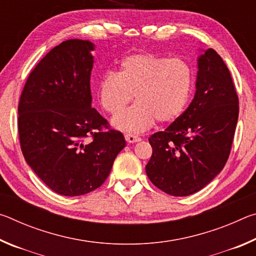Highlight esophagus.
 <instances>
[{
  "label": "esophagus",
  "instance_id": "esophagus-1",
  "mask_svg": "<svg viewBox=\"0 0 256 256\" xmlns=\"http://www.w3.org/2000/svg\"><path fill=\"white\" fill-rule=\"evenodd\" d=\"M124 136H125V140H126L128 144H134V142L141 141V138L138 136H134V134L126 133Z\"/></svg>",
  "mask_w": 256,
  "mask_h": 256
}]
</instances>
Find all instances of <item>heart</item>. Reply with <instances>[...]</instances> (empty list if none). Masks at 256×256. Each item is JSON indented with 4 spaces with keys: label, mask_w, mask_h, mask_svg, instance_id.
Segmentation results:
<instances>
[{
    "label": "heart",
    "mask_w": 256,
    "mask_h": 256,
    "mask_svg": "<svg viewBox=\"0 0 256 256\" xmlns=\"http://www.w3.org/2000/svg\"><path fill=\"white\" fill-rule=\"evenodd\" d=\"M192 86V68L184 60L134 53L122 60L118 73L104 74L98 97L104 110L118 114L134 94L136 105L116 115L112 124L122 131L136 133L156 120L160 124L175 122L188 105Z\"/></svg>",
    "instance_id": "obj_1"
}]
</instances>
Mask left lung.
Instances as JSON below:
<instances>
[{
	"label": "left lung",
	"instance_id": "1",
	"mask_svg": "<svg viewBox=\"0 0 256 256\" xmlns=\"http://www.w3.org/2000/svg\"><path fill=\"white\" fill-rule=\"evenodd\" d=\"M198 68L196 92L188 110L164 131L149 138L152 156L146 175L174 196L198 192L222 170L240 112L235 84L220 55L206 50Z\"/></svg>",
	"mask_w": 256,
	"mask_h": 256
}]
</instances>
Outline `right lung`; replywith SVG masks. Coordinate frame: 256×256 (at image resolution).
<instances>
[{
	"mask_svg": "<svg viewBox=\"0 0 256 256\" xmlns=\"http://www.w3.org/2000/svg\"><path fill=\"white\" fill-rule=\"evenodd\" d=\"M92 42L81 40L55 46L29 74L18 105L26 162L66 196L98 188L125 146L123 134L92 107Z\"/></svg>",
	"mask_w": 256,
	"mask_h": 256,
	"instance_id": "add662e5",
	"label": "right lung"
}]
</instances>
